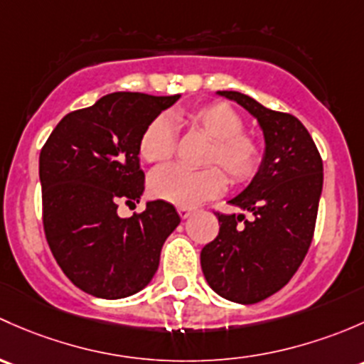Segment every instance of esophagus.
<instances>
[{
	"mask_svg": "<svg viewBox=\"0 0 364 364\" xmlns=\"http://www.w3.org/2000/svg\"><path fill=\"white\" fill-rule=\"evenodd\" d=\"M177 210H178V213H181L182 219H187V217L193 215V213L196 212V208H193V207H178Z\"/></svg>",
	"mask_w": 364,
	"mask_h": 364,
	"instance_id": "1",
	"label": "esophagus"
}]
</instances>
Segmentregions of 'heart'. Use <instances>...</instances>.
<instances>
[{
  "instance_id": "1",
  "label": "heart",
  "mask_w": 364,
  "mask_h": 364,
  "mask_svg": "<svg viewBox=\"0 0 364 364\" xmlns=\"http://www.w3.org/2000/svg\"><path fill=\"white\" fill-rule=\"evenodd\" d=\"M193 129L212 140L205 164L208 168L198 171L181 166H170L152 177L151 191L159 200L189 207L200 201L215 198L226 189V176L233 183L252 181L263 163V149L257 138L243 131V119L224 103H207L186 110L181 115ZM177 149V131L166 115H159L145 127L140 138L141 159L149 164H164ZM220 168H217L216 166Z\"/></svg>"
}]
</instances>
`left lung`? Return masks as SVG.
<instances>
[{
    "mask_svg": "<svg viewBox=\"0 0 364 364\" xmlns=\"http://www.w3.org/2000/svg\"><path fill=\"white\" fill-rule=\"evenodd\" d=\"M257 119L264 133V157L250 186L230 201L249 210L215 212L219 235L201 249L208 286L230 301H263L282 289L305 259L316 230L322 191V159L306 127L237 91H219Z\"/></svg>",
    "mask_w": 364,
    "mask_h": 364,
    "instance_id": "obj_1",
    "label": "left lung"
}]
</instances>
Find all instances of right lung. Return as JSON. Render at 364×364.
Segmentation results:
<instances>
[{
  "label": "right lung",
  "instance_id": "add662e5",
  "mask_svg": "<svg viewBox=\"0 0 364 364\" xmlns=\"http://www.w3.org/2000/svg\"><path fill=\"white\" fill-rule=\"evenodd\" d=\"M181 96L112 92L70 112L40 152L43 231L52 256L78 289L119 299L144 289L159 266L164 240L181 217L171 203L121 219V203L145 189L140 138Z\"/></svg>",
  "mask_w": 364,
  "mask_h": 364
}]
</instances>
